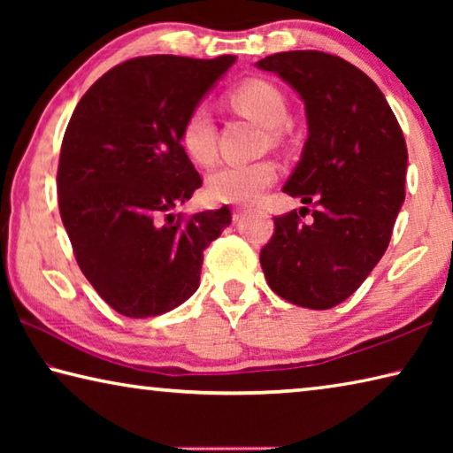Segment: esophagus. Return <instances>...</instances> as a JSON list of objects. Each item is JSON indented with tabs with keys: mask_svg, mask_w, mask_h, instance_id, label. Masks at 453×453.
<instances>
[{
	"mask_svg": "<svg viewBox=\"0 0 453 453\" xmlns=\"http://www.w3.org/2000/svg\"><path fill=\"white\" fill-rule=\"evenodd\" d=\"M243 216H245V208H243V205H234V210H232L234 221H240Z\"/></svg>",
	"mask_w": 453,
	"mask_h": 453,
	"instance_id": "esophagus-1",
	"label": "esophagus"
}]
</instances>
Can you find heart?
<instances>
[{
  "label": "heart",
  "mask_w": 453,
  "mask_h": 453,
  "mask_svg": "<svg viewBox=\"0 0 453 453\" xmlns=\"http://www.w3.org/2000/svg\"><path fill=\"white\" fill-rule=\"evenodd\" d=\"M229 102L245 116L275 129L288 119V104L281 91L270 81L248 80L232 89ZM180 140L194 162L210 165L218 153V132L208 107L197 105L183 119ZM278 178L275 165L259 162H232L219 165L208 178L210 196L221 203H251Z\"/></svg>",
  "instance_id": "b5f03b06"
}]
</instances>
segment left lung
Listing matches in <instances>:
<instances>
[{"mask_svg":"<svg viewBox=\"0 0 453 453\" xmlns=\"http://www.w3.org/2000/svg\"><path fill=\"white\" fill-rule=\"evenodd\" d=\"M302 97L308 140L283 186L316 203L273 218L259 262L289 303L329 310L354 294L386 254L405 197L408 148L380 88L349 61L324 51H281L257 61ZM308 210V208H302Z\"/></svg>","mask_w":453,"mask_h":453,"instance_id":"left-lung-1","label":"left lung"}]
</instances>
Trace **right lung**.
<instances>
[{
	"instance_id": "1",
	"label": "right lung",
	"mask_w": 453,
	"mask_h": 453,
	"mask_svg": "<svg viewBox=\"0 0 453 453\" xmlns=\"http://www.w3.org/2000/svg\"><path fill=\"white\" fill-rule=\"evenodd\" d=\"M234 64L129 59L73 110L58 167L61 221L80 270L121 316H162L189 300L203 250L232 224L227 205L186 221L172 210L202 188L180 140L183 119Z\"/></svg>"
}]
</instances>
